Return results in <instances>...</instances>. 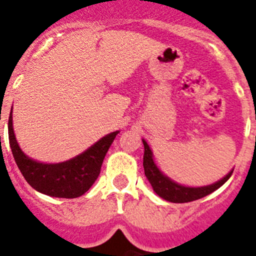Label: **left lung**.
<instances>
[{
	"instance_id": "1",
	"label": "left lung",
	"mask_w": 256,
	"mask_h": 256,
	"mask_svg": "<svg viewBox=\"0 0 256 256\" xmlns=\"http://www.w3.org/2000/svg\"><path fill=\"white\" fill-rule=\"evenodd\" d=\"M142 142H144V176H146L148 180H150L154 191H155L160 198H162L166 201H170V202H190V201H195L201 198H204V196L209 195V194L214 192L216 190H218L220 186H223V184L230 180L232 173H234V170L230 172L224 178H222L220 180H218L216 183H212L210 186L198 187V188L180 186L178 183L169 180L166 176H164V174L158 169V166H156V164L152 160V152H151L150 148H148V142L144 141V140H142Z\"/></svg>"
}]
</instances>
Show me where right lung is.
Here are the masks:
<instances>
[{"label":"right lung","mask_w":256,"mask_h":256,"mask_svg":"<svg viewBox=\"0 0 256 256\" xmlns=\"http://www.w3.org/2000/svg\"><path fill=\"white\" fill-rule=\"evenodd\" d=\"M118 132H112L74 159L58 164H44L32 160L20 150L12 130V110L8 116V141L26 182L36 191L54 198H74L82 196L97 180L105 155Z\"/></svg>","instance_id":"obj_1"}]
</instances>
